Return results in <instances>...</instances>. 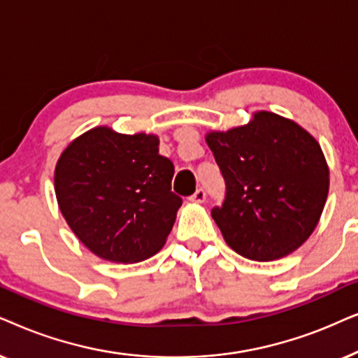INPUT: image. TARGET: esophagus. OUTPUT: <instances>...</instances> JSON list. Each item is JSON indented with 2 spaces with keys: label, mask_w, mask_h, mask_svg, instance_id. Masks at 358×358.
<instances>
[{
  "label": "esophagus",
  "mask_w": 358,
  "mask_h": 358,
  "mask_svg": "<svg viewBox=\"0 0 358 358\" xmlns=\"http://www.w3.org/2000/svg\"><path fill=\"white\" fill-rule=\"evenodd\" d=\"M188 199H189V201H192V203H204V199H206V192H204L203 188H199V189H196V192H194Z\"/></svg>",
  "instance_id": "34e87169"
}]
</instances>
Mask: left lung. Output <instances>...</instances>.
I'll return each instance as SVG.
<instances>
[{"label": "left lung", "mask_w": 358, "mask_h": 358, "mask_svg": "<svg viewBox=\"0 0 358 358\" xmlns=\"http://www.w3.org/2000/svg\"><path fill=\"white\" fill-rule=\"evenodd\" d=\"M206 144L226 180V199L211 211L226 244L257 262L301 247L329 193L319 142L292 119L257 111L244 126L209 131Z\"/></svg>", "instance_id": "left-lung-1"}]
</instances>
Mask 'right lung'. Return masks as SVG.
Segmentation results:
<instances>
[{
  "mask_svg": "<svg viewBox=\"0 0 358 358\" xmlns=\"http://www.w3.org/2000/svg\"><path fill=\"white\" fill-rule=\"evenodd\" d=\"M159 136L98 126L71 141L55 165V196L80 242L99 259L136 264L165 245L182 198Z\"/></svg>",
  "mask_w": 358,
  "mask_h": 358,
  "instance_id": "1",
  "label": "right lung"
}]
</instances>
